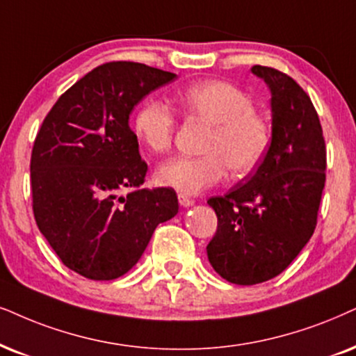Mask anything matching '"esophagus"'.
<instances>
[{
    "mask_svg": "<svg viewBox=\"0 0 356 356\" xmlns=\"http://www.w3.org/2000/svg\"><path fill=\"white\" fill-rule=\"evenodd\" d=\"M177 199H179V204H181L182 207H192L193 205V200L191 199V197H187V195H184V193H179L177 195Z\"/></svg>",
    "mask_w": 356,
    "mask_h": 356,
    "instance_id": "obj_1",
    "label": "esophagus"
}]
</instances>
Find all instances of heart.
<instances>
[{
    "instance_id": "obj_1",
    "label": "heart",
    "mask_w": 356,
    "mask_h": 356,
    "mask_svg": "<svg viewBox=\"0 0 356 356\" xmlns=\"http://www.w3.org/2000/svg\"><path fill=\"white\" fill-rule=\"evenodd\" d=\"M182 111L211 124L204 156L170 157L157 168L159 186L184 193H199L218 184L230 169L246 175L258 168L271 145L273 126L268 116L254 110L245 90L225 80H202L179 90ZM134 136L147 151L164 152L175 133V118L164 103L146 100L133 121Z\"/></svg>"
}]
</instances>
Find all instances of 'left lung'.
I'll return each mask as SVG.
<instances>
[{"instance_id":"left-lung-1","label":"left lung","mask_w":356,"mask_h":356,"mask_svg":"<svg viewBox=\"0 0 356 356\" xmlns=\"http://www.w3.org/2000/svg\"><path fill=\"white\" fill-rule=\"evenodd\" d=\"M251 72L271 90V145L248 182L207 202L218 218L207 256L220 276L240 286L276 277L307 245L327 168L325 139L307 93L271 67Z\"/></svg>"}]
</instances>
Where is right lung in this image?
I'll return each mask as SVG.
<instances>
[{
  "mask_svg": "<svg viewBox=\"0 0 356 356\" xmlns=\"http://www.w3.org/2000/svg\"><path fill=\"white\" fill-rule=\"evenodd\" d=\"M177 75L108 62L56 102L31 154L34 218L67 268L111 281L138 263L159 223L177 215L174 188H141L147 164L129 128L133 108ZM124 188L132 191L126 196Z\"/></svg>",
  "mask_w": 356,
  "mask_h": 356,
  "instance_id": "obj_1",
  "label": "right lung"
}]
</instances>
